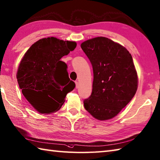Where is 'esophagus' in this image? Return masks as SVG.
Segmentation results:
<instances>
[{
  "label": "esophagus",
  "instance_id": "34e87169",
  "mask_svg": "<svg viewBox=\"0 0 160 160\" xmlns=\"http://www.w3.org/2000/svg\"><path fill=\"white\" fill-rule=\"evenodd\" d=\"M75 83H76V88L78 89V87H79V86H78V82H77V81H76V82H75Z\"/></svg>",
  "mask_w": 160,
  "mask_h": 160
}]
</instances>
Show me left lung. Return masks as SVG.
<instances>
[{"label": "left lung", "mask_w": 160, "mask_h": 160, "mask_svg": "<svg viewBox=\"0 0 160 160\" xmlns=\"http://www.w3.org/2000/svg\"><path fill=\"white\" fill-rule=\"evenodd\" d=\"M92 65V92L84 107L93 117L104 121L117 116L130 102L137 89V74L130 53L103 37L82 43Z\"/></svg>", "instance_id": "8db88e82"}]
</instances>
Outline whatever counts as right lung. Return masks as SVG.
<instances>
[{
	"label": "right lung",
	"mask_w": 160,
	"mask_h": 160,
	"mask_svg": "<svg viewBox=\"0 0 160 160\" xmlns=\"http://www.w3.org/2000/svg\"><path fill=\"white\" fill-rule=\"evenodd\" d=\"M76 45L74 42L48 37L37 41L24 55L17 81L25 98L39 113L59 110L66 96L76 87L68 78L67 64L60 59Z\"/></svg>",
	"instance_id": "right-lung-1"
}]
</instances>
